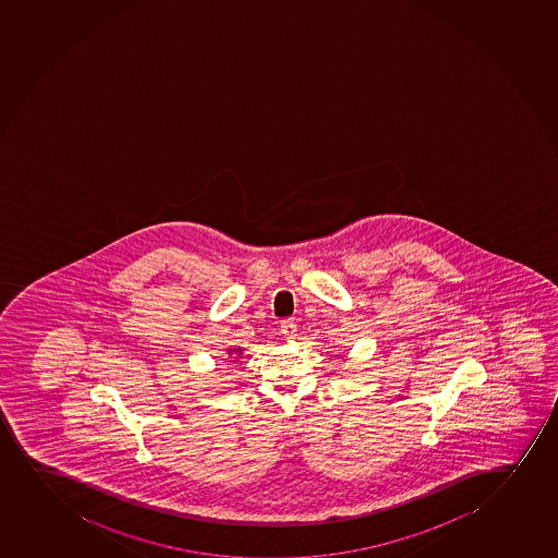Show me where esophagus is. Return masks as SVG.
Segmentation results:
<instances>
[{"mask_svg":"<svg viewBox=\"0 0 558 558\" xmlns=\"http://www.w3.org/2000/svg\"><path fill=\"white\" fill-rule=\"evenodd\" d=\"M282 333L283 336L288 337V339H294L296 337V324L291 320V318H286V320H282Z\"/></svg>","mask_w":558,"mask_h":558,"instance_id":"1","label":"esophagus"}]
</instances>
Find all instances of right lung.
Returning <instances> with one entry per match:
<instances>
[{
	"instance_id": "right-lung-1",
	"label": "right lung",
	"mask_w": 558,
	"mask_h": 558,
	"mask_svg": "<svg viewBox=\"0 0 558 558\" xmlns=\"http://www.w3.org/2000/svg\"><path fill=\"white\" fill-rule=\"evenodd\" d=\"M232 354H238L239 357H241V354H243V348H234V350H228V357H230V360H234V361H230V363H235V361H238V359H232L231 357Z\"/></svg>"
}]
</instances>
